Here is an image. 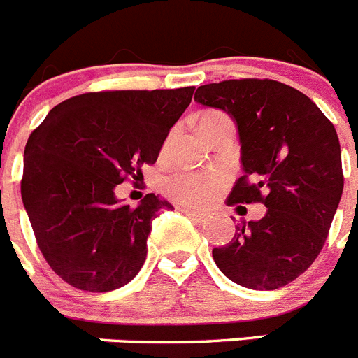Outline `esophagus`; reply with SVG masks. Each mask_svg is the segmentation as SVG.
<instances>
[{
    "label": "esophagus",
    "instance_id": "1",
    "mask_svg": "<svg viewBox=\"0 0 358 358\" xmlns=\"http://www.w3.org/2000/svg\"><path fill=\"white\" fill-rule=\"evenodd\" d=\"M177 210L179 211H182V213H186L188 215V217H192V218H195V220H199V222H201V220H204V218L208 217V213H202V211H195V210H192V208H188V206H177Z\"/></svg>",
    "mask_w": 358,
    "mask_h": 358
}]
</instances>
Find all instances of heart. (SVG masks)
I'll return each instance as SVG.
<instances>
[{"mask_svg":"<svg viewBox=\"0 0 358 358\" xmlns=\"http://www.w3.org/2000/svg\"><path fill=\"white\" fill-rule=\"evenodd\" d=\"M222 123H233L229 116L222 110H206L201 116L202 132H206L211 127H217V125H222ZM226 182V177L217 172H182L170 177L169 182H166V189L176 201L182 202V204L206 206L218 197Z\"/></svg>","mask_w":358,"mask_h":358,"instance_id":"1","label":"heart"}]
</instances>
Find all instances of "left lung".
I'll return each mask as SVG.
<instances>
[{
	"label": "left lung",
	"mask_w": 358,
	"mask_h": 358,
	"mask_svg": "<svg viewBox=\"0 0 358 358\" xmlns=\"http://www.w3.org/2000/svg\"><path fill=\"white\" fill-rule=\"evenodd\" d=\"M195 102L226 110L238 127L243 176L227 204L267 208L213 249L215 264L248 289L289 285L321 252L343 195L334 123L301 91L268 78L201 85Z\"/></svg>",
	"instance_id": "1"
}]
</instances>
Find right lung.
<instances>
[{
    "instance_id": "1",
    "label": "right lung",
    "mask_w": 358,
    "mask_h": 358,
    "mask_svg": "<svg viewBox=\"0 0 358 358\" xmlns=\"http://www.w3.org/2000/svg\"><path fill=\"white\" fill-rule=\"evenodd\" d=\"M195 87L96 91L53 107L24 147L21 197L53 273L87 292L127 285L147 258L152 220L169 202L147 194L138 208L116 185L156 163Z\"/></svg>"
}]
</instances>
